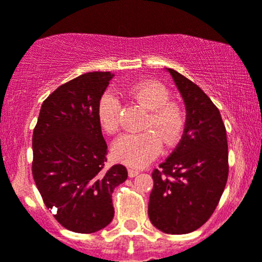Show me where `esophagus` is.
Returning <instances> with one entry per match:
<instances>
[{
    "label": "esophagus",
    "instance_id": "esophagus-1",
    "mask_svg": "<svg viewBox=\"0 0 262 262\" xmlns=\"http://www.w3.org/2000/svg\"><path fill=\"white\" fill-rule=\"evenodd\" d=\"M139 175V171L138 170H134V168H129L128 170V176L129 178H135V176Z\"/></svg>",
    "mask_w": 262,
    "mask_h": 262
}]
</instances>
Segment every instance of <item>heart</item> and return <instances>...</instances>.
I'll return each instance as SVG.
<instances>
[{
    "label": "heart",
    "instance_id": "obj_1",
    "mask_svg": "<svg viewBox=\"0 0 262 262\" xmlns=\"http://www.w3.org/2000/svg\"><path fill=\"white\" fill-rule=\"evenodd\" d=\"M124 92L149 111L141 134H126L114 143L112 154L117 162L131 167H143L153 161L162 150L163 140L175 145L185 127L183 106L170 100L171 94L164 84L157 81H140L129 84ZM118 99L105 92L98 101V121L106 134H116L119 128Z\"/></svg>",
    "mask_w": 262,
    "mask_h": 262
}]
</instances>
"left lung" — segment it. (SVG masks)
I'll return each mask as SVG.
<instances>
[{
	"label": "left lung",
	"instance_id": "obj_1",
	"mask_svg": "<svg viewBox=\"0 0 262 262\" xmlns=\"http://www.w3.org/2000/svg\"><path fill=\"white\" fill-rule=\"evenodd\" d=\"M167 71L184 99L186 122L179 145L151 173L148 215L163 233L186 234L201 228L217 207L228 181V140L220 112L203 90Z\"/></svg>",
	"mask_w": 262,
	"mask_h": 262
}]
</instances>
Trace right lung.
<instances>
[{"instance_id": "1", "label": "right lung", "mask_w": 262, "mask_h": 262, "mask_svg": "<svg viewBox=\"0 0 262 262\" xmlns=\"http://www.w3.org/2000/svg\"><path fill=\"white\" fill-rule=\"evenodd\" d=\"M114 74L90 72L61 84L42 103L33 129L34 183L61 226L90 234L113 220L112 194L127 168H105L108 146L98 121V101Z\"/></svg>"}]
</instances>
